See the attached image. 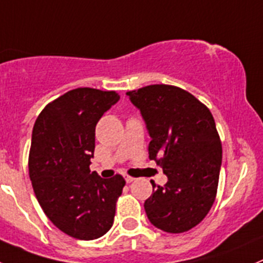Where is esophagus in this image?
Instances as JSON below:
<instances>
[{
  "mask_svg": "<svg viewBox=\"0 0 263 263\" xmlns=\"http://www.w3.org/2000/svg\"><path fill=\"white\" fill-rule=\"evenodd\" d=\"M134 179H136V178H133V177H129V176L125 177V181H126L127 183H132V182H133Z\"/></svg>",
  "mask_w": 263,
  "mask_h": 263,
  "instance_id": "34e87169",
  "label": "esophagus"
}]
</instances>
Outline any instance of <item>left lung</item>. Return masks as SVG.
<instances>
[{
    "label": "left lung",
    "mask_w": 263,
    "mask_h": 263,
    "mask_svg": "<svg viewBox=\"0 0 263 263\" xmlns=\"http://www.w3.org/2000/svg\"><path fill=\"white\" fill-rule=\"evenodd\" d=\"M126 96L146 121L149 159L167 177L162 187L151 181L154 191L144 201L147 217L165 232L189 231L209 213L218 189L222 144L213 115L173 85H148Z\"/></svg>",
    "instance_id": "8db88e82"
}]
</instances>
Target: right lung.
Listing matches in <instances>:
<instances>
[{
    "label": "right lung",
    "mask_w": 263,
    "mask_h": 263,
    "mask_svg": "<svg viewBox=\"0 0 263 263\" xmlns=\"http://www.w3.org/2000/svg\"><path fill=\"white\" fill-rule=\"evenodd\" d=\"M119 99L116 91L77 87L50 102L34 122L28 159L34 195L47 218L74 239H98L114 224L126 182L90 172V160L97 122Z\"/></svg>",
    "instance_id": "1"
}]
</instances>
